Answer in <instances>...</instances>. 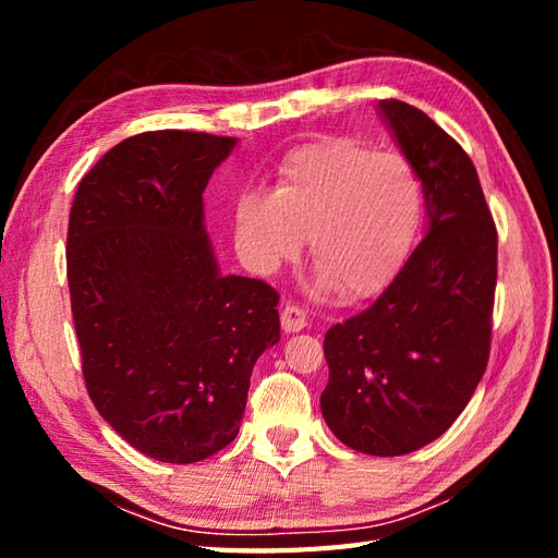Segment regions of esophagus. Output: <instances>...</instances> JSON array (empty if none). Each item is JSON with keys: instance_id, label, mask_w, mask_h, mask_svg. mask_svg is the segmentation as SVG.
<instances>
[{"instance_id": "1", "label": "esophagus", "mask_w": 558, "mask_h": 558, "mask_svg": "<svg viewBox=\"0 0 558 558\" xmlns=\"http://www.w3.org/2000/svg\"><path fill=\"white\" fill-rule=\"evenodd\" d=\"M280 322L282 328H286V333H300L306 326H310V318H306V312L300 310L298 304H288L286 310L280 314Z\"/></svg>"}]
</instances>
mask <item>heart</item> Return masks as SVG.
I'll use <instances>...</instances> for the list:
<instances>
[{
    "mask_svg": "<svg viewBox=\"0 0 558 558\" xmlns=\"http://www.w3.org/2000/svg\"><path fill=\"white\" fill-rule=\"evenodd\" d=\"M424 218L417 170L398 153L352 138H322L290 150L272 194L244 192L234 222L246 264L276 270L300 254L350 300L381 292L405 266Z\"/></svg>",
    "mask_w": 558,
    "mask_h": 558,
    "instance_id": "b5f03b06",
    "label": "heart"
}]
</instances>
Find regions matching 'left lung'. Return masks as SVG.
Listing matches in <instances>:
<instances>
[{
	"instance_id": "obj_1",
	"label": "left lung",
	"mask_w": 558,
	"mask_h": 558,
	"mask_svg": "<svg viewBox=\"0 0 558 558\" xmlns=\"http://www.w3.org/2000/svg\"><path fill=\"white\" fill-rule=\"evenodd\" d=\"M424 186L429 230L372 306L328 328L324 420L366 456H405L441 436L487 369L496 225L470 156L432 117L378 102Z\"/></svg>"
}]
</instances>
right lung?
<instances>
[{
	"mask_svg": "<svg viewBox=\"0 0 558 558\" xmlns=\"http://www.w3.org/2000/svg\"><path fill=\"white\" fill-rule=\"evenodd\" d=\"M236 138L160 129L93 165L69 213L66 280L93 405L141 453L206 460L234 441L248 378L280 340V294L220 276L204 189Z\"/></svg>",
	"mask_w": 558,
	"mask_h": 558,
	"instance_id": "obj_1",
	"label": "right lung"
}]
</instances>
